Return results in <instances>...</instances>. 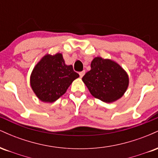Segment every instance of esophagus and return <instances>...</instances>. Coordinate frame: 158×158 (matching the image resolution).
I'll list each match as a JSON object with an SVG mask.
<instances>
[{
	"label": "esophagus",
	"mask_w": 158,
	"mask_h": 158,
	"mask_svg": "<svg viewBox=\"0 0 158 158\" xmlns=\"http://www.w3.org/2000/svg\"><path fill=\"white\" fill-rule=\"evenodd\" d=\"M85 70H83V71H81V72H79V76H80V77H81V78L83 76L85 75Z\"/></svg>",
	"instance_id": "obj_1"
}]
</instances>
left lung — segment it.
<instances>
[{
	"mask_svg": "<svg viewBox=\"0 0 158 158\" xmlns=\"http://www.w3.org/2000/svg\"><path fill=\"white\" fill-rule=\"evenodd\" d=\"M82 81L91 95L105 102H113L121 98L128 88V74L119 64L110 59L96 57L90 64V70Z\"/></svg>",
	"mask_w": 158,
	"mask_h": 158,
	"instance_id": "1",
	"label": "left lung"
}]
</instances>
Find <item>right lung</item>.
I'll return each instance as SVG.
<instances>
[{"label": "right lung", "instance_id": "add662e5", "mask_svg": "<svg viewBox=\"0 0 158 158\" xmlns=\"http://www.w3.org/2000/svg\"><path fill=\"white\" fill-rule=\"evenodd\" d=\"M79 77L72 65L65 64L62 54H47L32 70L30 85L40 100L53 102L67 91L73 81Z\"/></svg>", "mask_w": 158, "mask_h": 158}]
</instances>
